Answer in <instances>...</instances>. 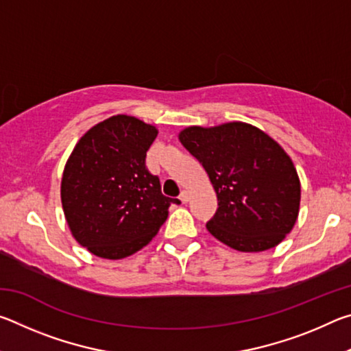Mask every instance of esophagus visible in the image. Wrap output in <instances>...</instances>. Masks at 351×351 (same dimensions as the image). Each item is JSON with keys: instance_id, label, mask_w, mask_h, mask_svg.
<instances>
[{"instance_id": "obj_1", "label": "esophagus", "mask_w": 351, "mask_h": 351, "mask_svg": "<svg viewBox=\"0 0 351 351\" xmlns=\"http://www.w3.org/2000/svg\"><path fill=\"white\" fill-rule=\"evenodd\" d=\"M189 192H187V190H182V192H181V195H180V199H181V203L182 204H186L187 203V201H189Z\"/></svg>"}]
</instances>
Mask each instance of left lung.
<instances>
[{"label": "left lung", "instance_id": "8db88e82", "mask_svg": "<svg viewBox=\"0 0 351 351\" xmlns=\"http://www.w3.org/2000/svg\"><path fill=\"white\" fill-rule=\"evenodd\" d=\"M181 144L209 175L218 209L206 228L240 252L276 247L299 217L300 181L287 152L245 122L187 127Z\"/></svg>", "mask_w": 351, "mask_h": 351}]
</instances>
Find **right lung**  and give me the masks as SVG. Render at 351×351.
I'll use <instances>...</instances> for the list:
<instances>
[{
    "label": "right lung",
    "instance_id": "right-lung-1",
    "mask_svg": "<svg viewBox=\"0 0 351 351\" xmlns=\"http://www.w3.org/2000/svg\"><path fill=\"white\" fill-rule=\"evenodd\" d=\"M156 127L127 114L105 119L88 130L68 158L62 176V206L80 246L121 260L152 241L171 203L159 178L145 167Z\"/></svg>",
    "mask_w": 351,
    "mask_h": 351
}]
</instances>
